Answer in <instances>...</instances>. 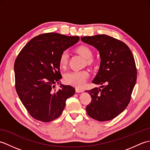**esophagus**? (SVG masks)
I'll return each mask as SVG.
<instances>
[{"mask_svg": "<svg viewBox=\"0 0 150 150\" xmlns=\"http://www.w3.org/2000/svg\"><path fill=\"white\" fill-rule=\"evenodd\" d=\"M75 91H76V92H77V93H82V92L84 91V90H82V89H81V88H76Z\"/></svg>", "mask_w": 150, "mask_h": 150, "instance_id": "1", "label": "esophagus"}]
</instances>
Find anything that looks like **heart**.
Returning a JSON list of instances; mask_svg holds the SVG:
<instances>
[{
    "label": "heart",
    "mask_w": 150,
    "mask_h": 150,
    "mask_svg": "<svg viewBox=\"0 0 150 150\" xmlns=\"http://www.w3.org/2000/svg\"><path fill=\"white\" fill-rule=\"evenodd\" d=\"M76 52L80 54L86 60L88 64H92L95 60L92 58L93 52L92 50L86 46H80L76 48ZM69 55L66 50L63 51L59 57V66L61 68L65 69L68 62ZM90 77V73L87 70H81V71H73L67 73L64 77V81L66 84L73 86L77 88H82L86 83L88 79Z\"/></svg>",
    "instance_id": "1"
}]
</instances>
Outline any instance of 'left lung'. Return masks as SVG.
I'll list each match as a JSON object with an SVG mask.
<instances>
[{
	"instance_id": "obj_1",
	"label": "left lung",
	"mask_w": 150,
	"mask_h": 150,
	"mask_svg": "<svg viewBox=\"0 0 150 150\" xmlns=\"http://www.w3.org/2000/svg\"><path fill=\"white\" fill-rule=\"evenodd\" d=\"M100 53V64L92 82L103 85L86 91L91 102L86 107L90 117L98 121L110 120L126 109L137 81L135 59L129 47L106 35L81 37Z\"/></svg>"
}]
</instances>
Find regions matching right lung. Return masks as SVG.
I'll return each instance as SVG.
<instances>
[{"mask_svg":"<svg viewBox=\"0 0 150 150\" xmlns=\"http://www.w3.org/2000/svg\"><path fill=\"white\" fill-rule=\"evenodd\" d=\"M79 40L78 36L57 33L39 35L30 40L19 53L14 64L15 88L30 115L47 122L58 118L66 101L75 94V88L60 84L62 78L59 57L63 51Z\"/></svg>","mask_w":150,"mask_h":150,"instance_id":"obj_1","label":"right lung"}]
</instances>
